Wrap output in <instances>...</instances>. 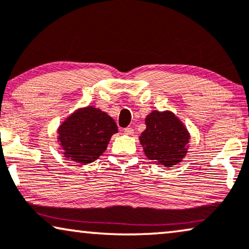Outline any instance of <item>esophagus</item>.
Wrapping results in <instances>:
<instances>
[{"label":"esophagus","instance_id":"obj_1","mask_svg":"<svg viewBox=\"0 0 249 249\" xmlns=\"http://www.w3.org/2000/svg\"><path fill=\"white\" fill-rule=\"evenodd\" d=\"M133 133H134V129H133L132 127H125V128H124V134H126V135H132Z\"/></svg>","mask_w":249,"mask_h":249}]
</instances>
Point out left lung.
<instances>
[{
	"instance_id": "1",
	"label": "left lung",
	"mask_w": 249,
	"mask_h": 249,
	"mask_svg": "<svg viewBox=\"0 0 249 249\" xmlns=\"http://www.w3.org/2000/svg\"><path fill=\"white\" fill-rule=\"evenodd\" d=\"M145 125L140 142L150 160L171 167L184 159L191 136L179 118L169 110H153L146 116Z\"/></svg>"
}]
</instances>
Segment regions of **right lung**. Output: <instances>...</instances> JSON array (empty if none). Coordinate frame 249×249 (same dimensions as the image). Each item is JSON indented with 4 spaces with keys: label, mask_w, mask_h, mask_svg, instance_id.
<instances>
[{
    "label": "right lung",
    "mask_w": 249,
    "mask_h": 249,
    "mask_svg": "<svg viewBox=\"0 0 249 249\" xmlns=\"http://www.w3.org/2000/svg\"><path fill=\"white\" fill-rule=\"evenodd\" d=\"M57 133L64 157L86 164L103 155L111 135L117 133V125L109 115L88 106L66 118Z\"/></svg>",
    "instance_id": "right-lung-1"
}]
</instances>
